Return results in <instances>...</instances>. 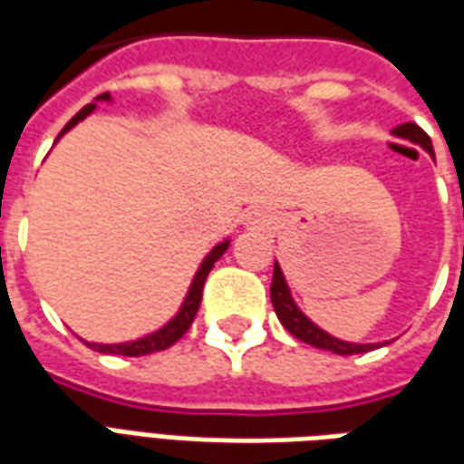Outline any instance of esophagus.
<instances>
[{"instance_id": "34e87169", "label": "esophagus", "mask_w": 464, "mask_h": 464, "mask_svg": "<svg viewBox=\"0 0 464 464\" xmlns=\"http://www.w3.org/2000/svg\"><path fill=\"white\" fill-rule=\"evenodd\" d=\"M246 226H248V228H258V231H261V228H266V226H268V218H266L261 210H251V213H246Z\"/></svg>"}]
</instances>
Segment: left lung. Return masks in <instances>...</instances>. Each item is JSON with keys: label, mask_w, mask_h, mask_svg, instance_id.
Returning <instances> with one entry per match:
<instances>
[{"label": "left lung", "mask_w": 464, "mask_h": 464, "mask_svg": "<svg viewBox=\"0 0 464 464\" xmlns=\"http://www.w3.org/2000/svg\"><path fill=\"white\" fill-rule=\"evenodd\" d=\"M394 135L401 138V140H410L414 145H420L422 150L435 158V150H432V140H430V135L420 128V125H414V122H404L400 128H394ZM271 304H274V311H276L278 322L284 324V329H286L291 336H296L299 342L304 344L316 346V349H324V352H332V354H364V352H372V349H377L382 344H359V342H344V339H336L329 332H324L322 326H316V324L311 322L309 316L299 309V304L294 301L291 296V288L286 284V276H284V271H281V266L278 261H274V281H271Z\"/></svg>", "instance_id": "8db88e82"}]
</instances>
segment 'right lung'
Wrapping results in <instances>:
<instances>
[{
    "mask_svg": "<svg viewBox=\"0 0 464 464\" xmlns=\"http://www.w3.org/2000/svg\"><path fill=\"white\" fill-rule=\"evenodd\" d=\"M97 102H112V97H110V92L97 95L90 105H85V108L80 110V112H77V115L64 125L63 132H60V138H63L64 132L72 130L80 120H85L87 115H92V112L97 110ZM60 138H57V140H60ZM228 246H231V238H223L221 243H216V246L210 248L208 256L200 261L198 271H196V276H193V281H190V286H188V294H186V299H183V304H180V309H178L176 316H173L170 322H165L160 329L145 334V336H138V339H130V342H120V344H97V342H85V344L90 346V349H95V352H102V354H120V356H145V354H153V352H163V349H168V346L176 344L178 339L190 329L193 319H196L200 299H203V284H206V278H208L213 264H216V261L228 251Z\"/></svg>",
    "mask_w": 464,
    "mask_h": 464,
    "instance_id": "1",
    "label": "right lung"
}]
</instances>
